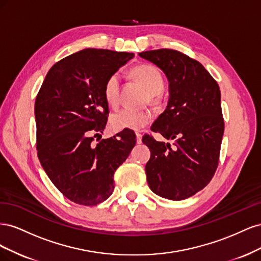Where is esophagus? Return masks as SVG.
I'll return each mask as SVG.
<instances>
[{
  "mask_svg": "<svg viewBox=\"0 0 261 261\" xmlns=\"http://www.w3.org/2000/svg\"><path fill=\"white\" fill-rule=\"evenodd\" d=\"M141 134L140 133H136V141H137V144H141Z\"/></svg>",
  "mask_w": 261,
  "mask_h": 261,
  "instance_id": "34e87169",
  "label": "esophagus"
}]
</instances>
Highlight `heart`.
Masks as SVG:
<instances>
[{"instance_id":"1","label":"heart","mask_w":261,"mask_h":261,"mask_svg":"<svg viewBox=\"0 0 261 261\" xmlns=\"http://www.w3.org/2000/svg\"><path fill=\"white\" fill-rule=\"evenodd\" d=\"M133 74L136 80L143 84L149 93L152 94V99L156 94L162 92L164 88V80L161 72L155 66L150 64H141L134 67ZM121 75L115 72L108 77L105 84V98L111 107H116L120 99ZM152 120L149 111H135V110L124 109L114 113L110 118V124L116 132L124 129L139 130L144 128Z\"/></svg>"}]
</instances>
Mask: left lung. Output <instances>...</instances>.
<instances>
[{
    "label": "left lung",
    "mask_w": 261,
    "mask_h": 261,
    "mask_svg": "<svg viewBox=\"0 0 261 261\" xmlns=\"http://www.w3.org/2000/svg\"><path fill=\"white\" fill-rule=\"evenodd\" d=\"M153 63L169 81L167 109L151 126L174 146L145 135L150 149L148 185L158 196L183 200L206 187L219 163L224 133L219 85L198 61L176 50L138 53Z\"/></svg>",
    "instance_id": "obj_1"
}]
</instances>
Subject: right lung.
<instances>
[{
  "label": "right lung",
  "mask_w": 261,
  "mask_h": 261,
  "mask_svg": "<svg viewBox=\"0 0 261 261\" xmlns=\"http://www.w3.org/2000/svg\"><path fill=\"white\" fill-rule=\"evenodd\" d=\"M133 58L103 49L76 52L55 63L38 92V158L54 186L75 203L96 206L108 199L114 172L136 145L132 129L93 143L108 121L106 81Z\"/></svg>",
  "instance_id": "right-lung-1"
}]
</instances>
